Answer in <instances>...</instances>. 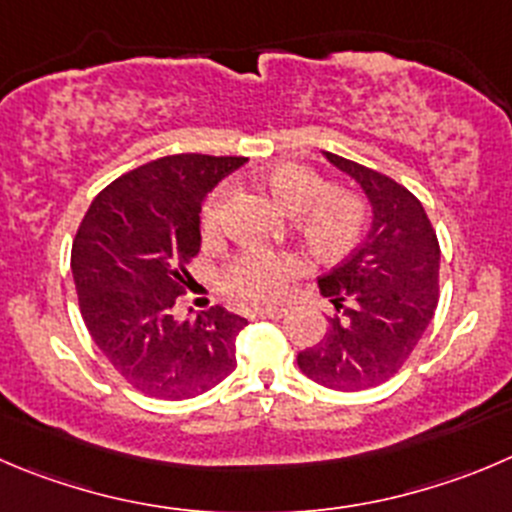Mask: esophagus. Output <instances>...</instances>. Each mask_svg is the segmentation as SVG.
Segmentation results:
<instances>
[{
    "mask_svg": "<svg viewBox=\"0 0 512 512\" xmlns=\"http://www.w3.org/2000/svg\"><path fill=\"white\" fill-rule=\"evenodd\" d=\"M286 311L289 309H284V306H264V309L253 311V314L261 316V319H284Z\"/></svg>",
    "mask_w": 512,
    "mask_h": 512,
    "instance_id": "esophagus-1",
    "label": "esophagus"
}]
</instances>
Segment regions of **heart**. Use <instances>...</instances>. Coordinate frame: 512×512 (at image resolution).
Instances as JSON below:
<instances>
[{
  "label": "heart",
  "mask_w": 512,
  "mask_h": 512,
  "mask_svg": "<svg viewBox=\"0 0 512 512\" xmlns=\"http://www.w3.org/2000/svg\"><path fill=\"white\" fill-rule=\"evenodd\" d=\"M266 191L284 211L294 213V226L309 251L321 261H339L354 251L367 228L369 208L364 196L349 188H326L316 170L299 163L274 165L264 175ZM231 201V188L221 186L203 208L201 228L216 238ZM304 264L296 253L246 248L221 271L223 289L243 301H271L286 294Z\"/></svg>",
  "instance_id": "obj_1"
}]
</instances>
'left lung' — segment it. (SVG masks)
Instances as JSON below:
<instances>
[{
    "instance_id": "obj_1",
    "label": "left lung",
    "mask_w": 512,
    "mask_h": 512,
    "mask_svg": "<svg viewBox=\"0 0 512 512\" xmlns=\"http://www.w3.org/2000/svg\"><path fill=\"white\" fill-rule=\"evenodd\" d=\"M354 178L372 208L364 241L319 279L332 301L324 339L299 352V369L339 392L377 387L399 372L425 334L440 291V243L422 203L372 168L324 153Z\"/></svg>"
}]
</instances>
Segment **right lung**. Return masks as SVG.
<instances>
[{
  "label": "right lung",
  "instance_id": "right-lung-1",
  "mask_svg": "<svg viewBox=\"0 0 512 512\" xmlns=\"http://www.w3.org/2000/svg\"><path fill=\"white\" fill-rule=\"evenodd\" d=\"M243 163L183 153L140 165L92 201L72 243L92 342L150 397H196L236 369L243 316L211 306L178 319L173 309L191 284L186 264L201 251L203 201Z\"/></svg>",
  "mask_w": 512,
  "mask_h": 512
}]
</instances>
